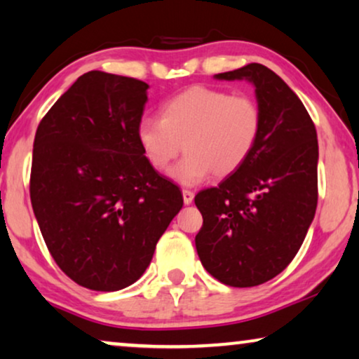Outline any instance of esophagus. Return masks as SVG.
<instances>
[{
  "label": "esophagus",
  "mask_w": 359,
  "mask_h": 359,
  "mask_svg": "<svg viewBox=\"0 0 359 359\" xmlns=\"http://www.w3.org/2000/svg\"><path fill=\"white\" fill-rule=\"evenodd\" d=\"M192 199H194V192L189 189H183V201L184 204H191Z\"/></svg>",
  "instance_id": "obj_1"
}]
</instances>
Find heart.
<instances>
[{"label":"heart","mask_w":359,"mask_h":359,"mask_svg":"<svg viewBox=\"0 0 359 359\" xmlns=\"http://www.w3.org/2000/svg\"><path fill=\"white\" fill-rule=\"evenodd\" d=\"M264 115L256 98L196 86L168 98L158 116L137 124V141L147 162L167 171L181 149L186 157L170 171L184 186L225 178L240 170L261 139Z\"/></svg>","instance_id":"1"}]
</instances>
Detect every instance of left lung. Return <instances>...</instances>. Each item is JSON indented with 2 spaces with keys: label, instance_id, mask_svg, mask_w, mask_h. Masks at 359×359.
<instances>
[{
  "label": "left lung",
  "instance_id": "obj_1",
  "mask_svg": "<svg viewBox=\"0 0 359 359\" xmlns=\"http://www.w3.org/2000/svg\"><path fill=\"white\" fill-rule=\"evenodd\" d=\"M218 81H248L264 115L251 157L217 188L197 192L202 266L230 287L266 283L293 261L318 207V133L303 102L272 69L251 63Z\"/></svg>",
  "mask_w": 359,
  "mask_h": 359
}]
</instances>
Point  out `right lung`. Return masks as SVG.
<instances>
[{"label": "right lung", "instance_id": "right-lung-1", "mask_svg": "<svg viewBox=\"0 0 359 359\" xmlns=\"http://www.w3.org/2000/svg\"><path fill=\"white\" fill-rule=\"evenodd\" d=\"M147 89L89 71L35 133L30 201L41 236L67 277L95 292L141 278L183 207L178 186L154 170L137 141Z\"/></svg>", "mask_w": 359, "mask_h": 359}]
</instances>
